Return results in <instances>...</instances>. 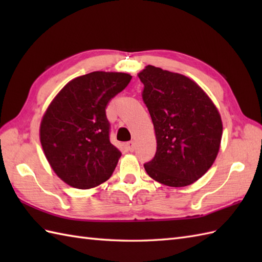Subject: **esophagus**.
<instances>
[{"instance_id": "1", "label": "esophagus", "mask_w": 262, "mask_h": 262, "mask_svg": "<svg viewBox=\"0 0 262 262\" xmlns=\"http://www.w3.org/2000/svg\"><path fill=\"white\" fill-rule=\"evenodd\" d=\"M126 147L128 148V151L134 152V149H135V143H134V141L127 142V143H126Z\"/></svg>"}]
</instances>
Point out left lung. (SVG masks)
Returning a JSON list of instances; mask_svg holds the SVG:
<instances>
[{
	"instance_id": "1",
	"label": "left lung",
	"mask_w": 262,
	"mask_h": 262,
	"mask_svg": "<svg viewBox=\"0 0 262 262\" xmlns=\"http://www.w3.org/2000/svg\"><path fill=\"white\" fill-rule=\"evenodd\" d=\"M137 75L157 137V153L144 164L145 171L165 186L192 185L219 154L223 134L219 110L188 76L152 65Z\"/></svg>"
}]
</instances>
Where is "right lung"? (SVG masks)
<instances>
[{"mask_svg": "<svg viewBox=\"0 0 262 262\" xmlns=\"http://www.w3.org/2000/svg\"><path fill=\"white\" fill-rule=\"evenodd\" d=\"M130 80L120 72H92L70 81L49 103L39 138L51 168L69 186L94 188L113 174L121 152L109 140L105 108Z\"/></svg>", "mask_w": 262, "mask_h": 262, "instance_id": "1", "label": "right lung"}]
</instances>
